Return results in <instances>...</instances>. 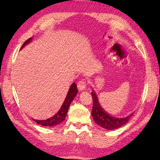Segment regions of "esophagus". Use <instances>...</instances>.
<instances>
[{"mask_svg": "<svg viewBox=\"0 0 160 160\" xmlns=\"http://www.w3.org/2000/svg\"><path fill=\"white\" fill-rule=\"evenodd\" d=\"M77 88L79 91L85 90L86 88V81L85 79H82L81 81H79L77 83Z\"/></svg>", "mask_w": 160, "mask_h": 160, "instance_id": "34e87169", "label": "esophagus"}]
</instances>
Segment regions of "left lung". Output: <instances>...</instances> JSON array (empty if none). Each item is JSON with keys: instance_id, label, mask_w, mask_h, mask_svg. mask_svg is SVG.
<instances>
[{"instance_id": "obj_1", "label": "left lung", "mask_w": 160, "mask_h": 160, "mask_svg": "<svg viewBox=\"0 0 160 160\" xmlns=\"http://www.w3.org/2000/svg\"><path fill=\"white\" fill-rule=\"evenodd\" d=\"M91 95L93 98V104L91 111L92 116H93L94 122L104 129L112 130L119 128L125 123H127L129 119L133 115V113H132L123 118L113 117V116L106 113L103 108H101L100 104L99 103L98 97H97L94 91L91 92Z\"/></svg>"}]
</instances>
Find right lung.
<instances>
[{"instance_id":"1","label":"right lung","mask_w":160,"mask_h":160,"mask_svg":"<svg viewBox=\"0 0 160 160\" xmlns=\"http://www.w3.org/2000/svg\"><path fill=\"white\" fill-rule=\"evenodd\" d=\"M31 40H32V38H30L24 42V44L21 47V49H22L24 47H25L27 44H28V43H29L31 41ZM77 92H78V89H77V85L75 83H73L71 85L64 102L62 103L61 109H59V111H58V113L57 114H55L54 116H52V118L47 119L46 120H37L35 119H32L38 124L43 125V126H46V127L55 126V125L62 122L65 119L66 115L67 113V111H68V109L69 108V105L72 102V101L73 100V99L75 98L76 95L77 94Z\"/></svg>"}]
</instances>
